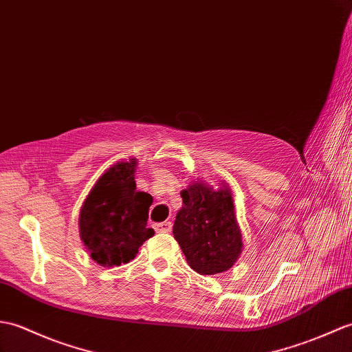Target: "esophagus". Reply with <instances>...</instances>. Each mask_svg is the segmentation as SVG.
Returning <instances> with one entry per match:
<instances>
[{
	"mask_svg": "<svg viewBox=\"0 0 352 352\" xmlns=\"http://www.w3.org/2000/svg\"><path fill=\"white\" fill-rule=\"evenodd\" d=\"M170 230H173V223L170 222H162L156 225L157 232H170Z\"/></svg>",
	"mask_w": 352,
	"mask_h": 352,
	"instance_id": "obj_1",
	"label": "esophagus"
}]
</instances>
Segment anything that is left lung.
Listing matches in <instances>:
<instances>
[{
  "mask_svg": "<svg viewBox=\"0 0 352 352\" xmlns=\"http://www.w3.org/2000/svg\"><path fill=\"white\" fill-rule=\"evenodd\" d=\"M182 198L173 232L187 263L199 274L226 272L243 248L231 192L228 187L213 190L206 183H192Z\"/></svg>",
  "mask_w": 352,
  "mask_h": 352,
  "instance_id": "left-lung-1",
  "label": "left lung"
}]
</instances>
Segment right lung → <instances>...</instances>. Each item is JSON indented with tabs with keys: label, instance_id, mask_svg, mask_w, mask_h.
Returning a JSON list of instances; mask_svg holds the SVG:
<instances>
[{
	"label": "right lung",
	"instance_id": "obj_1",
	"mask_svg": "<svg viewBox=\"0 0 352 352\" xmlns=\"http://www.w3.org/2000/svg\"><path fill=\"white\" fill-rule=\"evenodd\" d=\"M135 165L132 159L109 168L80 208V240L103 267L127 264L154 235L146 228L153 196L136 190Z\"/></svg>",
	"mask_w": 352,
	"mask_h": 352
}]
</instances>
